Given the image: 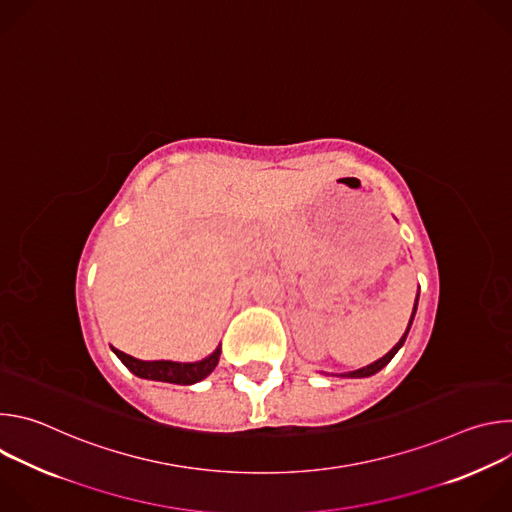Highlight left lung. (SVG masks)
<instances>
[{"label": "left lung", "instance_id": "left-lung-1", "mask_svg": "<svg viewBox=\"0 0 512 512\" xmlns=\"http://www.w3.org/2000/svg\"><path fill=\"white\" fill-rule=\"evenodd\" d=\"M415 310H417V300H415V308H413V314H411V320H409V326H407V330H405V334L401 336V340L383 356V358H379L377 362H373V364H369V367H362V369H358V371H352V373H348L346 377H354V379H360V377H371V375H375V373H379L385 364L397 354V350L403 346V342H405V338H407V334H409V328H411V322H413V316H415Z\"/></svg>", "mask_w": 512, "mask_h": 512}]
</instances>
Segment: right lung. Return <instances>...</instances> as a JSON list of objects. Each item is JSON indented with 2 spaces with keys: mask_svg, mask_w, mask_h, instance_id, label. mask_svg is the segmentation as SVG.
<instances>
[{
  "mask_svg": "<svg viewBox=\"0 0 512 512\" xmlns=\"http://www.w3.org/2000/svg\"><path fill=\"white\" fill-rule=\"evenodd\" d=\"M113 352L119 356V360L133 375L141 379L176 383V385H192L202 381L214 371V367L218 364V356H221V350H214L208 358L198 362H170V360H139L117 348H113Z\"/></svg>",
  "mask_w": 512,
  "mask_h": 512,
  "instance_id": "obj_1",
  "label": "right lung"
}]
</instances>
